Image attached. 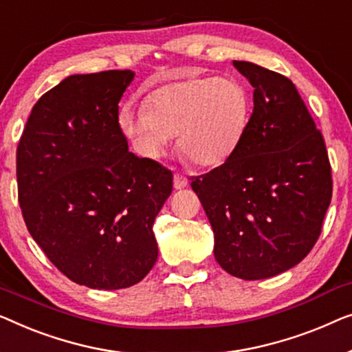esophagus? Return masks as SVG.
<instances>
[{"mask_svg": "<svg viewBox=\"0 0 352 352\" xmlns=\"http://www.w3.org/2000/svg\"><path fill=\"white\" fill-rule=\"evenodd\" d=\"M188 185V178L180 174V172H177L174 175V188L175 190H182V188H185Z\"/></svg>", "mask_w": 352, "mask_h": 352, "instance_id": "obj_1", "label": "esophagus"}]
</instances>
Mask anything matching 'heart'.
Masks as SVG:
<instances>
[{
    "instance_id": "b5f03b06",
    "label": "heart",
    "mask_w": 352,
    "mask_h": 352,
    "mask_svg": "<svg viewBox=\"0 0 352 352\" xmlns=\"http://www.w3.org/2000/svg\"><path fill=\"white\" fill-rule=\"evenodd\" d=\"M247 118L249 97L239 81L195 76L153 91L145 107H122L120 124L145 157H161L178 133V148L192 164L217 167L236 151Z\"/></svg>"
}]
</instances>
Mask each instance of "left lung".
I'll return each mask as SVG.
<instances>
[{"mask_svg":"<svg viewBox=\"0 0 352 352\" xmlns=\"http://www.w3.org/2000/svg\"><path fill=\"white\" fill-rule=\"evenodd\" d=\"M232 65L254 87V111L236 151L192 177L214 230V255L245 280L294 268L313 249L331 201V167L295 84L252 62Z\"/></svg>","mask_w":352,"mask_h":352,"instance_id":"8db88e82","label":"left lung"}]
</instances>
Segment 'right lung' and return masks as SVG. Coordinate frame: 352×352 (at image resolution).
<instances>
[{"label": "right lung", "mask_w": 352, "mask_h": 352, "mask_svg": "<svg viewBox=\"0 0 352 352\" xmlns=\"http://www.w3.org/2000/svg\"><path fill=\"white\" fill-rule=\"evenodd\" d=\"M131 70L73 75L34 103L17 146L19 204L30 234L79 285L126 289L157 260L153 223L170 170L129 151L120 126Z\"/></svg>", "instance_id": "obj_1"}]
</instances>
